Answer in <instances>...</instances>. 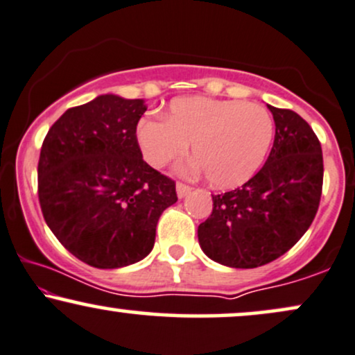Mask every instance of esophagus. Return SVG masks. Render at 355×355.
Masks as SVG:
<instances>
[{"instance_id": "esophagus-1", "label": "esophagus", "mask_w": 355, "mask_h": 355, "mask_svg": "<svg viewBox=\"0 0 355 355\" xmlns=\"http://www.w3.org/2000/svg\"><path fill=\"white\" fill-rule=\"evenodd\" d=\"M191 191V187L190 185H187V183H182V182H178L177 183V195H178V198H183V196H187Z\"/></svg>"}]
</instances>
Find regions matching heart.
Wrapping results in <instances>:
<instances>
[{
    "label": "heart",
    "mask_w": 355,
    "mask_h": 355,
    "mask_svg": "<svg viewBox=\"0 0 355 355\" xmlns=\"http://www.w3.org/2000/svg\"><path fill=\"white\" fill-rule=\"evenodd\" d=\"M137 142L152 166H165L191 144L193 168L216 189H234L258 172L270 152L275 123L258 104L211 97H178L165 117H144Z\"/></svg>",
    "instance_id": "heart-1"
}]
</instances>
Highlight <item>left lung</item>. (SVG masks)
<instances>
[{"label":"left lung","instance_id":"left-lung-1","mask_svg":"<svg viewBox=\"0 0 355 355\" xmlns=\"http://www.w3.org/2000/svg\"><path fill=\"white\" fill-rule=\"evenodd\" d=\"M275 144L263 168L241 189L213 196V211L198 226L203 253L230 268H258L301 240L322 193V148L301 115L268 105Z\"/></svg>","mask_w":355,"mask_h":355}]
</instances>
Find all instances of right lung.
Masks as SVG:
<instances>
[{"label": "right lung", "instance_id": "1", "mask_svg": "<svg viewBox=\"0 0 355 355\" xmlns=\"http://www.w3.org/2000/svg\"><path fill=\"white\" fill-rule=\"evenodd\" d=\"M142 99L112 94L71 107L51 127L37 164L42 216L76 258L101 270L152 251L157 221L177 202L172 178L142 159Z\"/></svg>", "mask_w": 355, "mask_h": 355}]
</instances>
